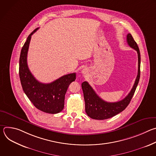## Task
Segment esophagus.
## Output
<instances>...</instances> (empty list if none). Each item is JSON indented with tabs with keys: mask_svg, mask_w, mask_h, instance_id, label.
<instances>
[{
	"mask_svg": "<svg viewBox=\"0 0 156 156\" xmlns=\"http://www.w3.org/2000/svg\"><path fill=\"white\" fill-rule=\"evenodd\" d=\"M86 72H87V69H84L82 70V73H83V74L86 73Z\"/></svg>",
	"mask_w": 156,
	"mask_h": 156,
	"instance_id": "34e87169",
	"label": "esophagus"
}]
</instances>
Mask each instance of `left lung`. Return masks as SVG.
Instances as JSON below:
<instances>
[{"instance_id": "1", "label": "left lung", "mask_w": 156, "mask_h": 156, "mask_svg": "<svg viewBox=\"0 0 156 156\" xmlns=\"http://www.w3.org/2000/svg\"><path fill=\"white\" fill-rule=\"evenodd\" d=\"M126 41L129 47L136 50L138 53V70L134 85H133L129 94L122 101L116 102H108L102 100L99 96H98L93 87L89 84L87 81L82 83L81 87L85 101L86 113L93 119L105 120L120 113L128 105L135 94L140 78L141 55L138 44L131 34L128 33L127 34Z\"/></svg>"}]
</instances>
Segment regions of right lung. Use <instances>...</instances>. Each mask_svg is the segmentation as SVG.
<instances>
[{"label":"right lung","mask_w":156,"mask_h":156,"mask_svg":"<svg viewBox=\"0 0 156 156\" xmlns=\"http://www.w3.org/2000/svg\"><path fill=\"white\" fill-rule=\"evenodd\" d=\"M35 29L27 37L21 49L19 75L23 91L39 110L48 114L60 112L64 107L65 95L70 84L76 79V73L63 75L51 83H42L32 75L27 64V54L31 36L38 30Z\"/></svg>","instance_id":"1"}]
</instances>
